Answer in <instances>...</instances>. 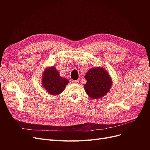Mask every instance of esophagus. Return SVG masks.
<instances>
[{
  "mask_svg": "<svg viewBox=\"0 0 150 150\" xmlns=\"http://www.w3.org/2000/svg\"><path fill=\"white\" fill-rule=\"evenodd\" d=\"M72 83H74V84H78V83H79V80H72Z\"/></svg>",
  "mask_w": 150,
  "mask_h": 150,
  "instance_id": "1",
  "label": "esophagus"
}]
</instances>
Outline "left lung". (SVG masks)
Listing matches in <instances>:
<instances>
[{
  "instance_id": "8db88e82",
  "label": "left lung",
  "mask_w": 150,
  "mask_h": 150,
  "mask_svg": "<svg viewBox=\"0 0 150 150\" xmlns=\"http://www.w3.org/2000/svg\"><path fill=\"white\" fill-rule=\"evenodd\" d=\"M84 77L87 80V83L84 85L85 91L92 98L103 97L111 87L110 76L102 67L91 69Z\"/></svg>"
}]
</instances>
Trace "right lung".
Masks as SVG:
<instances>
[{"instance_id": "right-lung-1", "label": "right lung", "mask_w": 150, "mask_h": 150, "mask_svg": "<svg viewBox=\"0 0 150 150\" xmlns=\"http://www.w3.org/2000/svg\"><path fill=\"white\" fill-rule=\"evenodd\" d=\"M68 82L67 79L60 77L54 67H49L44 72L42 85L50 94L57 95L62 93Z\"/></svg>"}]
</instances>
